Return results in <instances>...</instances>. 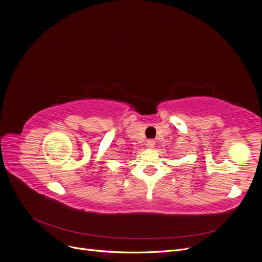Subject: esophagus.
<instances>
[{
  "instance_id": "34e87169",
  "label": "esophagus",
  "mask_w": 262,
  "mask_h": 262,
  "mask_svg": "<svg viewBox=\"0 0 262 262\" xmlns=\"http://www.w3.org/2000/svg\"><path fill=\"white\" fill-rule=\"evenodd\" d=\"M155 146V141L154 140H148L146 142V147L147 148H153Z\"/></svg>"
}]
</instances>
